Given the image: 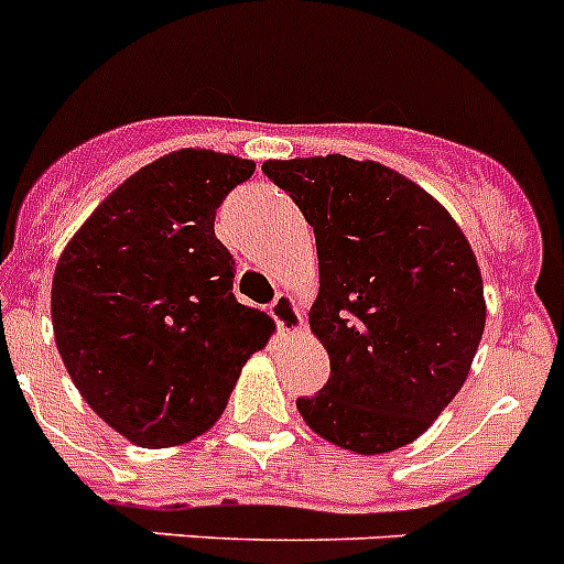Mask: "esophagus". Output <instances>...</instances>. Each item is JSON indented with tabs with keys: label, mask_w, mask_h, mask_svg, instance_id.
<instances>
[{
	"label": "esophagus",
	"mask_w": 564,
	"mask_h": 564,
	"mask_svg": "<svg viewBox=\"0 0 564 564\" xmlns=\"http://www.w3.org/2000/svg\"><path fill=\"white\" fill-rule=\"evenodd\" d=\"M271 316L282 334H300L302 330L300 307H296L293 296H288V293H279L276 300L271 302Z\"/></svg>",
	"instance_id": "obj_1"
}]
</instances>
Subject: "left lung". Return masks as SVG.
Returning <instances> with one entry per match:
<instances>
[{
    "mask_svg": "<svg viewBox=\"0 0 564 564\" xmlns=\"http://www.w3.org/2000/svg\"><path fill=\"white\" fill-rule=\"evenodd\" d=\"M262 171L316 236L319 296L307 322L330 377L296 399L302 420L354 454L408 445L459 393L482 339L468 239L427 191L370 159H271Z\"/></svg>",
    "mask_w": 564,
    "mask_h": 564,
    "instance_id": "1",
    "label": "left lung"
}]
</instances>
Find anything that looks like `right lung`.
Wrapping results in <instances>:
<instances>
[{
    "label": "right lung",
    "mask_w": 564,
    "mask_h": 564,
    "mask_svg": "<svg viewBox=\"0 0 564 564\" xmlns=\"http://www.w3.org/2000/svg\"><path fill=\"white\" fill-rule=\"evenodd\" d=\"M250 159L173 151L139 167L62 250L53 336L96 416L139 447L191 442L223 416L273 319L236 302L216 208Z\"/></svg>",
    "instance_id": "right-lung-1"
}]
</instances>
